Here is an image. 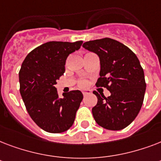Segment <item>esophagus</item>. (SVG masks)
<instances>
[{"mask_svg":"<svg viewBox=\"0 0 161 161\" xmlns=\"http://www.w3.org/2000/svg\"><path fill=\"white\" fill-rule=\"evenodd\" d=\"M89 93H90V92H89V91H88V90L83 91V96H86V95H87V94H89Z\"/></svg>","mask_w":161,"mask_h":161,"instance_id":"1","label":"esophagus"}]
</instances>
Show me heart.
I'll return each instance as SVG.
<instances>
[{"instance_id": "1", "label": "heart", "mask_w": 161, "mask_h": 161, "mask_svg": "<svg viewBox=\"0 0 161 161\" xmlns=\"http://www.w3.org/2000/svg\"><path fill=\"white\" fill-rule=\"evenodd\" d=\"M80 86L81 87H86L87 86V82L85 80H83L80 82Z\"/></svg>"}]
</instances>
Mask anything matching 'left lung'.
<instances>
[{"label":"left lung","mask_w":161,"mask_h":161,"mask_svg":"<svg viewBox=\"0 0 161 161\" xmlns=\"http://www.w3.org/2000/svg\"><path fill=\"white\" fill-rule=\"evenodd\" d=\"M83 47L99 58L100 78L96 86L111 93L106 98L93 91L98 98L92 108L93 118L106 130H123L135 120L144 101L146 83L140 61L125 45L108 37L86 42Z\"/></svg>","instance_id":"1"}]
</instances>
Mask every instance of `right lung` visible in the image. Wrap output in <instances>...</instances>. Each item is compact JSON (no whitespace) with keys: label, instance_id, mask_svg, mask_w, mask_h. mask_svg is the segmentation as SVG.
<instances>
[{"label":"right lung","instance_id":"right-lung-1","mask_svg":"<svg viewBox=\"0 0 161 161\" xmlns=\"http://www.w3.org/2000/svg\"><path fill=\"white\" fill-rule=\"evenodd\" d=\"M83 41L48 42L28 53L19 72L20 93L34 122L47 132H64L73 125L83 93L73 90L59 98L55 84L65 72L66 59Z\"/></svg>","mask_w":161,"mask_h":161}]
</instances>
